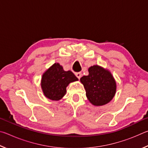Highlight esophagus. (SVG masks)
I'll return each mask as SVG.
<instances>
[{
	"label": "esophagus",
	"instance_id": "esophagus-1",
	"mask_svg": "<svg viewBox=\"0 0 148 148\" xmlns=\"http://www.w3.org/2000/svg\"><path fill=\"white\" fill-rule=\"evenodd\" d=\"M75 75H76V77H77L78 79H80V77H81L82 76V74L81 72H76V73L75 74Z\"/></svg>",
	"mask_w": 148,
	"mask_h": 148
}]
</instances>
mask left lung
Wrapping results in <instances>:
<instances>
[{
	"mask_svg": "<svg viewBox=\"0 0 148 148\" xmlns=\"http://www.w3.org/2000/svg\"><path fill=\"white\" fill-rule=\"evenodd\" d=\"M88 71V76L80 78L87 99L95 106L108 103L116 91V84L112 74L98 65L91 66Z\"/></svg>",
	"mask_w": 148,
	"mask_h": 148,
	"instance_id": "8db88e82",
	"label": "left lung"
}]
</instances>
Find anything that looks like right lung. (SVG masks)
Returning <instances> with one entry per match:
<instances>
[{"label":"right lung","instance_id":"1","mask_svg":"<svg viewBox=\"0 0 148 148\" xmlns=\"http://www.w3.org/2000/svg\"><path fill=\"white\" fill-rule=\"evenodd\" d=\"M77 80L73 72L64 71L59 63H55L42 76L41 86L47 98L59 101L66 93L68 85Z\"/></svg>","mask_w":148,"mask_h":148}]
</instances>
